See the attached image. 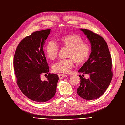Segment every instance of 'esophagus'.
<instances>
[{
    "label": "esophagus",
    "instance_id": "esophagus-1",
    "mask_svg": "<svg viewBox=\"0 0 125 125\" xmlns=\"http://www.w3.org/2000/svg\"><path fill=\"white\" fill-rule=\"evenodd\" d=\"M58 75H59V78L60 79H63L64 78H66L68 76L67 75L64 74H58Z\"/></svg>",
    "mask_w": 125,
    "mask_h": 125
}]
</instances>
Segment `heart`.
<instances>
[{
	"label": "heart",
	"mask_w": 125,
	"mask_h": 125,
	"mask_svg": "<svg viewBox=\"0 0 125 125\" xmlns=\"http://www.w3.org/2000/svg\"><path fill=\"white\" fill-rule=\"evenodd\" d=\"M60 46L68 49L67 59L59 60L52 66V70L56 73H66L73 67L74 62L77 65L83 63L90 54L89 45L84 43L81 37L76 34H71L62 36L58 39ZM59 46L54 41H49L45 46V53L50 59L57 57Z\"/></svg>",
	"instance_id": "obj_1"
}]
</instances>
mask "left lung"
Returning a JSON list of instances; mask_svg holds the SVG:
<instances>
[{
  "mask_svg": "<svg viewBox=\"0 0 125 125\" xmlns=\"http://www.w3.org/2000/svg\"><path fill=\"white\" fill-rule=\"evenodd\" d=\"M86 35L91 45L89 58L79 73L88 74V79L79 75L80 84L77 89L78 95L82 99L91 100L102 96L110 84L113 77L111 55L107 43L103 37L89 30L80 29Z\"/></svg>",
  "mask_w": 125,
  "mask_h": 125,
  "instance_id": "1",
  "label": "left lung"
}]
</instances>
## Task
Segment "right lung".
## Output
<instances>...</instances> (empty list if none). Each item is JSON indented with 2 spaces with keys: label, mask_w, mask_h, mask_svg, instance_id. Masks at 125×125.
Instances as JSON below:
<instances>
[{
  "label": "right lung",
  "mask_w": 125,
  "mask_h": 125,
  "mask_svg": "<svg viewBox=\"0 0 125 125\" xmlns=\"http://www.w3.org/2000/svg\"><path fill=\"white\" fill-rule=\"evenodd\" d=\"M51 29L32 33L22 40L16 48L13 67L19 88L29 99L45 102L55 95L57 74L49 73V67L43 51L45 40ZM47 73V80L42 81L40 75Z\"/></svg>",
  "instance_id": "1"
}]
</instances>
